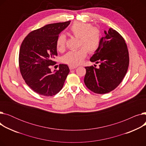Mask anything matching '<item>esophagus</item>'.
I'll return each instance as SVG.
<instances>
[{"mask_svg":"<svg viewBox=\"0 0 146 146\" xmlns=\"http://www.w3.org/2000/svg\"><path fill=\"white\" fill-rule=\"evenodd\" d=\"M77 66H69V68L70 69V70H73V69L77 68Z\"/></svg>","mask_w":146,"mask_h":146,"instance_id":"obj_1","label":"esophagus"}]
</instances>
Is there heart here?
I'll list each match as a JSON object with an SVG mask.
<instances>
[{
	"instance_id": "heart-1",
	"label": "heart",
	"mask_w": 146,
	"mask_h": 146,
	"mask_svg": "<svg viewBox=\"0 0 146 146\" xmlns=\"http://www.w3.org/2000/svg\"><path fill=\"white\" fill-rule=\"evenodd\" d=\"M70 33L74 36L79 38V46L77 51H70L63 57V62L69 66H76L80 64L87 56L88 51L94 52L99 47L101 41L100 31L92 27L88 23L76 22L70 27ZM66 38L64 34L60 35L56 40L57 50L62 52L66 48Z\"/></svg>"
}]
</instances>
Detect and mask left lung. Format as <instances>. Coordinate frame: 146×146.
Wrapping results in <instances>:
<instances>
[{"label": "left lung", "mask_w": 146, "mask_h": 146, "mask_svg": "<svg viewBox=\"0 0 146 146\" xmlns=\"http://www.w3.org/2000/svg\"><path fill=\"white\" fill-rule=\"evenodd\" d=\"M105 35L101 38L99 47L90 61L98 68L85 67L84 78L86 87L96 94H104L115 89L125 76L129 65V54L124 38L115 30L104 31Z\"/></svg>", "instance_id": "obj_1"}]
</instances>
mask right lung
I'll return each instance as SVG.
<instances>
[{
  "mask_svg": "<svg viewBox=\"0 0 146 146\" xmlns=\"http://www.w3.org/2000/svg\"><path fill=\"white\" fill-rule=\"evenodd\" d=\"M70 21L54 23L31 32L19 50V64L22 78L28 86L39 95L49 96L62 89L70 72L67 64H60L58 70L51 71L57 56L56 40Z\"/></svg>",
  "mask_w": 146,
  "mask_h": 146,
  "instance_id": "1",
  "label": "right lung"
}]
</instances>
